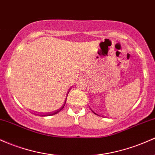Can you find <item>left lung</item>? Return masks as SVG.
<instances>
[{
    "mask_svg": "<svg viewBox=\"0 0 155 155\" xmlns=\"http://www.w3.org/2000/svg\"><path fill=\"white\" fill-rule=\"evenodd\" d=\"M92 111H93V110H92ZM93 113H94V114H96V115H98V114H96V113H94V112H93Z\"/></svg>",
    "mask_w": 155,
    "mask_h": 155,
    "instance_id": "left-lung-1",
    "label": "left lung"
}]
</instances>
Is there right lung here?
Masks as SVG:
<instances>
[{"mask_svg": "<svg viewBox=\"0 0 155 155\" xmlns=\"http://www.w3.org/2000/svg\"><path fill=\"white\" fill-rule=\"evenodd\" d=\"M70 91V90H69ZM69 91H68V93H69ZM68 94H67V97H68ZM66 99H67V98H66ZM66 99H65V101H64V104L62 105V107H61L60 109H59V110H57V111H55L54 112V113H48V114H42V115H42V116H50V115H55V114H57V113H58L59 111H61V110H62V109L64 108V105H65V102H66ZM37 115H38V114H37Z\"/></svg>", "mask_w": 155, "mask_h": 155, "instance_id": "add662e5", "label": "right lung"}]
</instances>
